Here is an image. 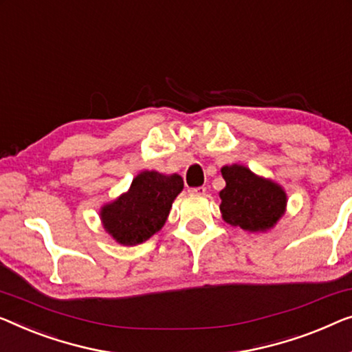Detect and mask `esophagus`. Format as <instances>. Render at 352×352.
Masks as SVG:
<instances>
[{
    "instance_id": "esophagus-1",
    "label": "esophagus",
    "mask_w": 352,
    "mask_h": 352,
    "mask_svg": "<svg viewBox=\"0 0 352 352\" xmlns=\"http://www.w3.org/2000/svg\"><path fill=\"white\" fill-rule=\"evenodd\" d=\"M188 193H192V195H205L206 187H190L188 188Z\"/></svg>"
}]
</instances>
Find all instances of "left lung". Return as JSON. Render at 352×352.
I'll list each match as a JSON object with an SVG mask.
<instances>
[{
	"mask_svg": "<svg viewBox=\"0 0 352 352\" xmlns=\"http://www.w3.org/2000/svg\"><path fill=\"white\" fill-rule=\"evenodd\" d=\"M221 173L226 179L219 193L223 221L248 232H267L276 226L287 205L281 186L236 164L226 165Z\"/></svg>",
	"mask_w": 352,
	"mask_h": 352,
	"instance_id": "8db88e82",
	"label": "left lung"
}]
</instances>
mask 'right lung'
<instances>
[{"instance_id": "1", "label": "right lung", "mask_w": 352, "mask_h": 352, "mask_svg": "<svg viewBox=\"0 0 352 352\" xmlns=\"http://www.w3.org/2000/svg\"><path fill=\"white\" fill-rule=\"evenodd\" d=\"M182 187L184 182L179 175L141 171L129 192L101 208L100 217L104 230L124 246L146 241L164 227Z\"/></svg>"}]
</instances>
